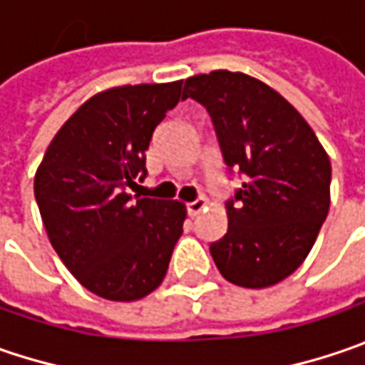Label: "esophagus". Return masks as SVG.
Here are the masks:
<instances>
[{"instance_id":"esophagus-1","label":"esophagus","mask_w":365,"mask_h":365,"mask_svg":"<svg viewBox=\"0 0 365 365\" xmlns=\"http://www.w3.org/2000/svg\"><path fill=\"white\" fill-rule=\"evenodd\" d=\"M206 206H208V200L206 198L194 200V202H190V204H187V214H190V216H198Z\"/></svg>"}]
</instances>
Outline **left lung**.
I'll return each mask as SVG.
<instances>
[{"mask_svg": "<svg viewBox=\"0 0 365 365\" xmlns=\"http://www.w3.org/2000/svg\"><path fill=\"white\" fill-rule=\"evenodd\" d=\"M210 114L225 163L245 175L227 202V235L210 245L225 279L267 288L300 267L331 206V161L309 122L286 98L239 71L185 79Z\"/></svg>", "mask_w": 365, "mask_h": 365, "instance_id": "left-lung-1", "label": "left lung"}]
</instances>
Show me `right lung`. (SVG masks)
Instances as JSON below:
<instances>
[{
    "mask_svg": "<svg viewBox=\"0 0 365 365\" xmlns=\"http://www.w3.org/2000/svg\"><path fill=\"white\" fill-rule=\"evenodd\" d=\"M180 96L182 81L91 96L36 169L34 196L51 245L77 282L106 300L130 302L159 288L182 237V202L128 194L147 173L155 126Z\"/></svg>",
    "mask_w": 365,
    "mask_h": 365,
    "instance_id": "right-lung-1",
    "label": "right lung"
}]
</instances>
